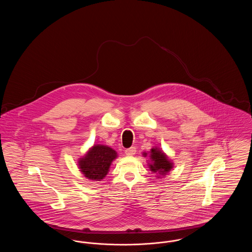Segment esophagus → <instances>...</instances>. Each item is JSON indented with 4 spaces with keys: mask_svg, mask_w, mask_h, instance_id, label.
<instances>
[{
    "mask_svg": "<svg viewBox=\"0 0 252 252\" xmlns=\"http://www.w3.org/2000/svg\"><path fill=\"white\" fill-rule=\"evenodd\" d=\"M125 152H126V155H127V156H133L136 153V148L134 146H132L130 148L126 149Z\"/></svg>",
    "mask_w": 252,
    "mask_h": 252,
    "instance_id": "34e87169",
    "label": "esophagus"
}]
</instances>
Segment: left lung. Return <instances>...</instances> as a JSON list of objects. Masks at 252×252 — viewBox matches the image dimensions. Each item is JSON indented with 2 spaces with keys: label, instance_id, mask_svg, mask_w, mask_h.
I'll return each mask as SVG.
<instances>
[{
  "label": "left lung",
  "instance_id": "8db88e82",
  "mask_svg": "<svg viewBox=\"0 0 252 252\" xmlns=\"http://www.w3.org/2000/svg\"><path fill=\"white\" fill-rule=\"evenodd\" d=\"M144 155L146 156L147 154L144 153ZM150 159L152 161L151 163H149L150 170L161 176H165L173 168V163L168 159L167 156L158 147H153L150 150Z\"/></svg>",
  "mask_w": 252,
  "mask_h": 252
}]
</instances>
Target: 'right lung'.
Segmentation results:
<instances>
[{
	"label": "right lung",
	"instance_id": "add662e5",
	"mask_svg": "<svg viewBox=\"0 0 252 252\" xmlns=\"http://www.w3.org/2000/svg\"><path fill=\"white\" fill-rule=\"evenodd\" d=\"M116 158L117 153L112 148L103 144H96L84 157L79 158L78 165L86 178L97 181L107 176L111 162Z\"/></svg>",
	"mask_w": 252,
	"mask_h": 252
}]
</instances>
